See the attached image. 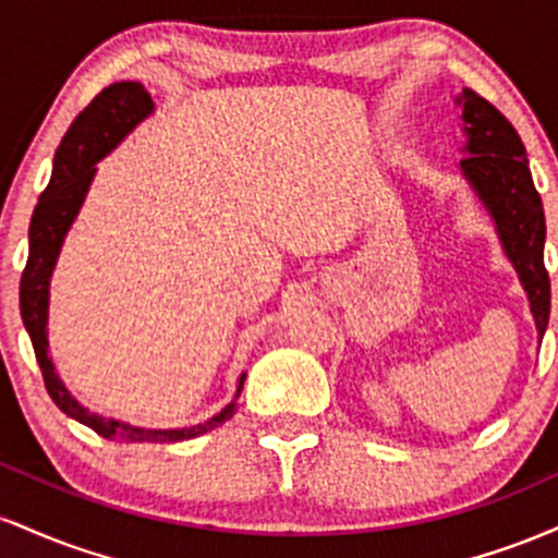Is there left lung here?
Returning a JSON list of instances; mask_svg holds the SVG:
<instances>
[{
  "mask_svg": "<svg viewBox=\"0 0 558 558\" xmlns=\"http://www.w3.org/2000/svg\"><path fill=\"white\" fill-rule=\"evenodd\" d=\"M457 105H462L466 133V157L459 168L496 222L506 257L527 293L537 338H543L550 315V280L543 265L546 215L530 175L527 151L514 125L483 96L464 88Z\"/></svg>",
  "mask_w": 558,
  "mask_h": 558,
  "instance_id": "obj_1",
  "label": "left lung"
}]
</instances>
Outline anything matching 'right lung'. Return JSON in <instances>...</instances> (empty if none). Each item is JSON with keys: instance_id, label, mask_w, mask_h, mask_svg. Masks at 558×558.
Returning <instances> with one entry per match:
<instances>
[{"instance_id": "add662e5", "label": "right lung", "mask_w": 558, "mask_h": 558, "mask_svg": "<svg viewBox=\"0 0 558 558\" xmlns=\"http://www.w3.org/2000/svg\"><path fill=\"white\" fill-rule=\"evenodd\" d=\"M155 112L151 94L141 86L138 81H120L112 86L101 88L94 96L92 105L83 110L68 133L62 136L60 146L54 151L52 178L49 185L41 191L34 217H31L28 230V262L21 278V315L23 325L28 330L31 343H34L38 367H41L44 386L49 396L68 417L83 422L99 433L107 440H128V444H178V440L196 438V435L209 433L213 427L233 417L235 399L243 388V377L239 380L235 399L220 409L213 420L202 422L194 427H178V430H149V427L128 425L120 420H107L94 414L78 403L73 393L54 373L52 356H49L47 341V319H49V280L60 257L62 241H65L70 226L81 213L83 198L88 194V185L94 181L96 162L105 159L114 146L123 141L128 133L136 128L141 120H146Z\"/></svg>"}]
</instances>
